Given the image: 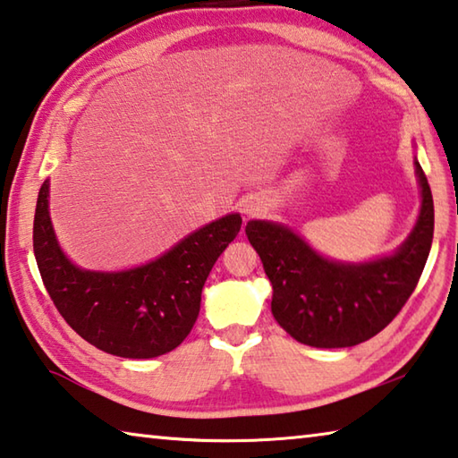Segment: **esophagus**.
<instances>
[{
  "instance_id": "esophagus-1",
  "label": "esophagus",
  "mask_w": 458,
  "mask_h": 458,
  "mask_svg": "<svg viewBox=\"0 0 458 458\" xmlns=\"http://www.w3.org/2000/svg\"><path fill=\"white\" fill-rule=\"evenodd\" d=\"M260 212V206L259 204H246L244 206V214H248V216H254V214H259Z\"/></svg>"
}]
</instances>
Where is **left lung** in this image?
Here are the masks:
<instances>
[{
    "label": "left lung",
    "mask_w": 458,
    "mask_h": 458,
    "mask_svg": "<svg viewBox=\"0 0 458 458\" xmlns=\"http://www.w3.org/2000/svg\"><path fill=\"white\" fill-rule=\"evenodd\" d=\"M420 216L406 242L390 257L360 262L323 259L281 224L250 220L246 236L273 284L276 323L311 347H352L377 335L414 293L434 234V204L418 161Z\"/></svg>",
    "instance_id": "left-lung-1"
}]
</instances>
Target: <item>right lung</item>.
<instances>
[{"mask_svg":"<svg viewBox=\"0 0 458 458\" xmlns=\"http://www.w3.org/2000/svg\"><path fill=\"white\" fill-rule=\"evenodd\" d=\"M50 183L38 193L34 254L50 299L64 321L106 353L149 360L175 350L199 313L201 289L214 262L242 226L228 214L191 232L149 265L97 273L74 267L60 250L48 212Z\"/></svg>","mask_w":458,"mask_h":458,"instance_id":"1","label":"right lung"}]
</instances>
